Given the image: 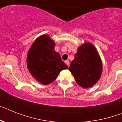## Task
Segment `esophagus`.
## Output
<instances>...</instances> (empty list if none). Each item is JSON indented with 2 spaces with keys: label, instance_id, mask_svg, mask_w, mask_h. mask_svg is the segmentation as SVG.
Masks as SVG:
<instances>
[{
  "label": "esophagus",
  "instance_id": "34e87169",
  "mask_svg": "<svg viewBox=\"0 0 122 122\" xmlns=\"http://www.w3.org/2000/svg\"><path fill=\"white\" fill-rule=\"evenodd\" d=\"M65 63H66V64H67L68 66H69V61H65Z\"/></svg>",
  "mask_w": 122,
  "mask_h": 122
}]
</instances>
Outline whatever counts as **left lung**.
<instances>
[{"label":"left lung","mask_w":122,"mask_h":122,"mask_svg":"<svg viewBox=\"0 0 122 122\" xmlns=\"http://www.w3.org/2000/svg\"><path fill=\"white\" fill-rule=\"evenodd\" d=\"M69 70L82 87H91L97 82L102 74V63L92 44L86 43L79 47Z\"/></svg>","instance_id":"left-lung-1"}]
</instances>
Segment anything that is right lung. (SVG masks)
<instances>
[{
  "label": "right lung",
  "mask_w": 122,
  "mask_h": 122,
  "mask_svg": "<svg viewBox=\"0 0 122 122\" xmlns=\"http://www.w3.org/2000/svg\"><path fill=\"white\" fill-rule=\"evenodd\" d=\"M55 41L48 35L36 39L27 55L26 63L29 72L36 80L43 84L51 83L58 74L68 66L55 50Z\"/></svg>",
  "instance_id": "add662e5"
}]
</instances>
